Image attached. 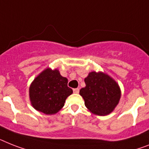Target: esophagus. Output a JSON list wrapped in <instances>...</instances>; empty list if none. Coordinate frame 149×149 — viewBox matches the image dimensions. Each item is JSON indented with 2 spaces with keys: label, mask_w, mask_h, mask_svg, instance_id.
Listing matches in <instances>:
<instances>
[{
  "label": "esophagus",
  "mask_w": 149,
  "mask_h": 149,
  "mask_svg": "<svg viewBox=\"0 0 149 149\" xmlns=\"http://www.w3.org/2000/svg\"><path fill=\"white\" fill-rule=\"evenodd\" d=\"M79 88H74V89H73V91L74 94H78L79 93Z\"/></svg>",
  "instance_id": "esophagus-1"
}]
</instances>
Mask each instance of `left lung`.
Segmentation results:
<instances>
[{
  "label": "left lung",
  "instance_id": "obj_1",
  "mask_svg": "<svg viewBox=\"0 0 149 149\" xmlns=\"http://www.w3.org/2000/svg\"><path fill=\"white\" fill-rule=\"evenodd\" d=\"M80 91L88 110L99 116L110 113L120 101L121 92L116 82L106 74L91 72Z\"/></svg>",
  "mask_w": 149,
  "mask_h": 149
}]
</instances>
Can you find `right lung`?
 Returning <instances> with one entry per match:
<instances>
[{
  "mask_svg": "<svg viewBox=\"0 0 149 149\" xmlns=\"http://www.w3.org/2000/svg\"><path fill=\"white\" fill-rule=\"evenodd\" d=\"M73 93L68 79L58 70L47 68L35 78L29 88V97L36 110L50 115L63 107L66 98Z\"/></svg>",
  "mask_w": 149,
  "mask_h": 149,
  "instance_id": "1",
  "label": "right lung"
}]
</instances>
